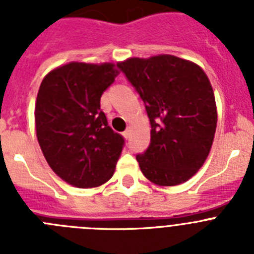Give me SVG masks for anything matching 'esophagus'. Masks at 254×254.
<instances>
[{"mask_svg": "<svg viewBox=\"0 0 254 254\" xmlns=\"http://www.w3.org/2000/svg\"><path fill=\"white\" fill-rule=\"evenodd\" d=\"M129 134H131V129H126V131L125 132H123V136H125V138H126V140H128V138H129Z\"/></svg>", "mask_w": 254, "mask_h": 254, "instance_id": "34e87169", "label": "esophagus"}]
</instances>
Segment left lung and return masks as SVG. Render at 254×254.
<instances>
[{
	"label": "left lung",
	"instance_id": "obj_1",
	"mask_svg": "<svg viewBox=\"0 0 254 254\" xmlns=\"http://www.w3.org/2000/svg\"><path fill=\"white\" fill-rule=\"evenodd\" d=\"M146 108L147 150L136 155L142 174L158 186L187 182L210 152L217 112L210 80L198 64L170 55L118 62Z\"/></svg>",
	"mask_w": 254,
	"mask_h": 254
}]
</instances>
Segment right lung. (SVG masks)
Masks as SVG:
<instances>
[{
    "label": "right lung",
    "mask_w": 254,
    "mask_h": 254,
    "mask_svg": "<svg viewBox=\"0 0 254 254\" xmlns=\"http://www.w3.org/2000/svg\"><path fill=\"white\" fill-rule=\"evenodd\" d=\"M118 73L113 64L69 62L40 84L38 142L52 170L73 187H98L113 176L125 138L108 126L100 98Z\"/></svg>",
    "instance_id": "right-lung-1"
}]
</instances>
